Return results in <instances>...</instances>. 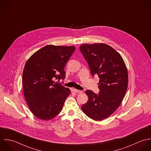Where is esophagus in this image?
Here are the masks:
<instances>
[{
  "mask_svg": "<svg viewBox=\"0 0 151 151\" xmlns=\"http://www.w3.org/2000/svg\"><path fill=\"white\" fill-rule=\"evenodd\" d=\"M75 91L76 93H79V94H81V93H83V91H80V90H77V89H75Z\"/></svg>",
  "mask_w": 151,
  "mask_h": 151,
  "instance_id": "1",
  "label": "esophagus"
}]
</instances>
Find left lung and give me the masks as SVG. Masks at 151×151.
<instances>
[{"instance_id": "obj_1", "label": "left lung", "mask_w": 151, "mask_h": 151, "mask_svg": "<svg viewBox=\"0 0 151 151\" xmlns=\"http://www.w3.org/2000/svg\"><path fill=\"white\" fill-rule=\"evenodd\" d=\"M79 49L86 60L91 76L99 78V94L85 91L89 100L82 110L89 118L101 121L111 115L120 106L127 89L128 76L120 54L103 44H85Z\"/></svg>"}]
</instances>
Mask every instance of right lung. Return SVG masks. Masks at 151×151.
<instances>
[{
    "label": "right lung",
    "mask_w": 151,
    "mask_h": 151,
    "mask_svg": "<svg viewBox=\"0 0 151 151\" xmlns=\"http://www.w3.org/2000/svg\"><path fill=\"white\" fill-rule=\"evenodd\" d=\"M75 49L73 46L46 45L26 62L22 79L24 95L37 118L49 120L61 111L70 91L55 80L65 79V66Z\"/></svg>",
    "instance_id": "add662e5"
}]
</instances>
